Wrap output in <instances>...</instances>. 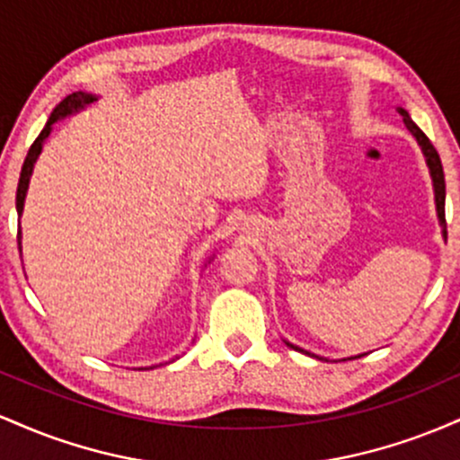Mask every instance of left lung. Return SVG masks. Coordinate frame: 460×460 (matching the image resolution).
<instances>
[{
	"label": "left lung",
	"mask_w": 460,
	"mask_h": 460,
	"mask_svg": "<svg viewBox=\"0 0 460 460\" xmlns=\"http://www.w3.org/2000/svg\"><path fill=\"white\" fill-rule=\"evenodd\" d=\"M398 112L402 114V120L406 125V129L411 131V134L415 136L417 145L421 146V151H424V157H426V164H429V171H430V177H432V188H435V203H437V216H439V223L443 226V235H446V177H443V166H441V157L439 153H437L435 146H432V142L429 140V136L424 134L417 125L411 120V116L406 110L398 108ZM292 346V344H288ZM294 350H300L305 352V355H309L307 350H303V348L298 346H292ZM363 357V355H358ZM357 358V357H355Z\"/></svg>",
	"instance_id": "1"
}]
</instances>
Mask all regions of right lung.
<instances>
[{
	"label": "right lung",
	"mask_w": 460,
	"mask_h": 460,
	"mask_svg": "<svg viewBox=\"0 0 460 460\" xmlns=\"http://www.w3.org/2000/svg\"><path fill=\"white\" fill-rule=\"evenodd\" d=\"M97 102V94H91V93H73L68 94V97L62 99L60 103L56 105V110L51 112L49 120H47V125L43 128V131L39 134V138L34 140V145L30 146L28 155H25V162H23V168H21V177H19V186H17V214L21 216L23 214V203H25V194H28V186H30V177H31V171H34V164L39 160L40 151H43V145L45 140L49 138L51 129H54V123H58L60 119H65V116H71L79 112V110H84L86 105H91ZM19 251H21V229H19Z\"/></svg>",
	"instance_id": "1"
}]
</instances>
